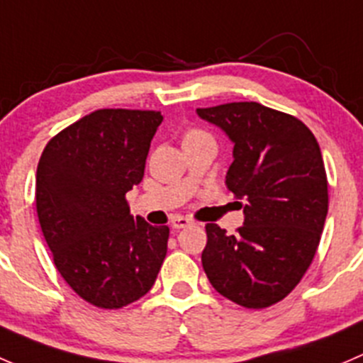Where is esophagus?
<instances>
[{"instance_id": "1", "label": "esophagus", "mask_w": 363, "mask_h": 363, "mask_svg": "<svg viewBox=\"0 0 363 363\" xmlns=\"http://www.w3.org/2000/svg\"><path fill=\"white\" fill-rule=\"evenodd\" d=\"M190 223H192V220H189V218H185V216H174L173 220H171V225H173V229H177V230H180V229H185V227H189Z\"/></svg>"}]
</instances>
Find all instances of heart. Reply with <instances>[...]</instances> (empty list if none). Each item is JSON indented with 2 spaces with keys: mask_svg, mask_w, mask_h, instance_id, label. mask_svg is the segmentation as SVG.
Listing matches in <instances>:
<instances>
[{
  "mask_svg": "<svg viewBox=\"0 0 363 363\" xmlns=\"http://www.w3.org/2000/svg\"><path fill=\"white\" fill-rule=\"evenodd\" d=\"M199 133H196V130H190V133L185 134V138H190V136H197Z\"/></svg>",
  "mask_w": 363,
  "mask_h": 363,
  "instance_id": "heart-1",
  "label": "heart"
}]
</instances>
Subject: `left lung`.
I'll return each mask as SVG.
<instances>
[{
    "label": "left lung",
    "mask_w": 363,
    "mask_h": 363,
    "mask_svg": "<svg viewBox=\"0 0 363 363\" xmlns=\"http://www.w3.org/2000/svg\"><path fill=\"white\" fill-rule=\"evenodd\" d=\"M197 115L234 143L225 185L245 199L234 236L206 225L204 272L229 301L269 308L297 286L320 245L328 211L320 145L298 118L253 101L197 108Z\"/></svg>",
    "instance_id": "8db88e82"
}]
</instances>
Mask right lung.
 <instances>
[{
    "label": "right lung",
    "mask_w": 363,
    "mask_h": 363,
    "mask_svg": "<svg viewBox=\"0 0 363 363\" xmlns=\"http://www.w3.org/2000/svg\"><path fill=\"white\" fill-rule=\"evenodd\" d=\"M160 111L104 108L52 138L36 169V211L54 264L84 301L118 309L150 292L169 227L129 211Z\"/></svg>",
    "instance_id": "add662e5"
}]
</instances>
